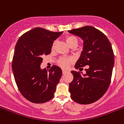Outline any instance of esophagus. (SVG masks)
I'll return each mask as SVG.
<instances>
[{
	"label": "esophagus",
	"mask_w": 124,
	"mask_h": 124,
	"mask_svg": "<svg viewBox=\"0 0 124 124\" xmlns=\"http://www.w3.org/2000/svg\"><path fill=\"white\" fill-rule=\"evenodd\" d=\"M67 72V71H66V70H62V73L63 74H65Z\"/></svg>",
	"instance_id": "34e87169"
}]
</instances>
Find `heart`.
I'll return each mask as SVG.
<instances>
[{
    "mask_svg": "<svg viewBox=\"0 0 124 124\" xmlns=\"http://www.w3.org/2000/svg\"><path fill=\"white\" fill-rule=\"evenodd\" d=\"M65 41L67 42V44L70 46L74 42H77V39L76 37L73 36H67L65 38ZM52 50L54 48V43L53 44L52 47ZM72 60L70 58H61L59 60L58 64L60 67H61L63 68H67L70 65V63H71Z\"/></svg>",
    "mask_w": 124,
    "mask_h": 124,
    "instance_id": "b5f03b06",
    "label": "heart"
}]
</instances>
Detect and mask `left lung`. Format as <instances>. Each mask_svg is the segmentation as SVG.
Masks as SVG:
<instances>
[{
  "label": "left lung",
  "instance_id": "1",
  "mask_svg": "<svg viewBox=\"0 0 124 124\" xmlns=\"http://www.w3.org/2000/svg\"><path fill=\"white\" fill-rule=\"evenodd\" d=\"M68 32L83 41V50L75 68L80 70L89 65L85 74L71 71L74 77L69 84L71 97L81 104L93 103L104 95L110 83L115 62L112 45L102 32L92 26H84Z\"/></svg>",
  "mask_w": 124,
  "mask_h": 124
}]
</instances>
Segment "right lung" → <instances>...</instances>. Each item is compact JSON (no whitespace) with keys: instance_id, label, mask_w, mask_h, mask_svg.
<instances>
[{"instance_id":"1","label":"right lung","mask_w":124,"mask_h":124,"mask_svg":"<svg viewBox=\"0 0 124 124\" xmlns=\"http://www.w3.org/2000/svg\"><path fill=\"white\" fill-rule=\"evenodd\" d=\"M62 33L36 27L24 33L17 41L12 70L18 90L31 102L44 103L54 97L62 70L53 65L48 71L46 68L41 69L40 65L42 56L51 53L53 42Z\"/></svg>"}]
</instances>
